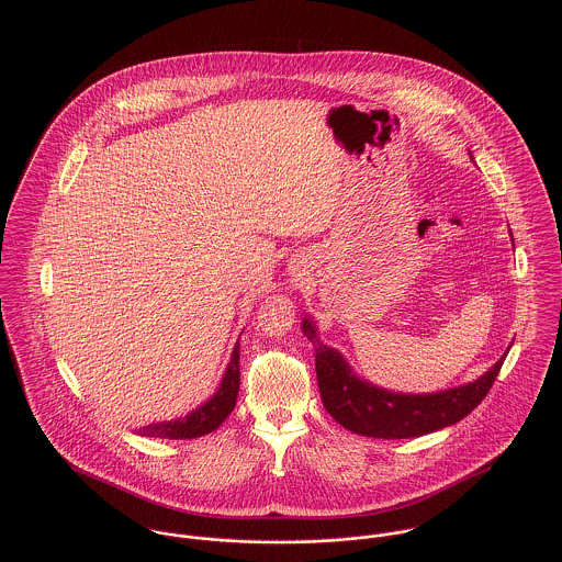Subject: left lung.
Masks as SVG:
<instances>
[{"label": "left lung", "mask_w": 562, "mask_h": 562, "mask_svg": "<svg viewBox=\"0 0 562 562\" xmlns=\"http://www.w3.org/2000/svg\"><path fill=\"white\" fill-rule=\"evenodd\" d=\"M305 335L316 346V376L324 408L348 430L379 437L408 439L452 426L470 415L493 387L504 357L479 381L439 394L404 396L359 381L341 355L324 346L316 328L305 321Z\"/></svg>", "instance_id": "obj_1"}]
</instances>
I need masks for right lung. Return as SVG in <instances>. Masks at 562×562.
I'll return each instance as SVG.
<instances>
[{
	"label": "right lung",
	"instance_id": "obj_1",
	"mask_svg": "<svg viewBox=\"0 0 562 562\" xmlns=\"http://www.w3.org/2000/svg\"><path fill=\"white\" fill-rule=\"evenodd\" d=\"M238 390H240V350L236 346L232 352V361L225 372V379L212 401L205 402L201 408L186 415L183 419L149 424V426L136 428V432L145 435V437H158V439L203 437V435L216 430L227 419V415L234 411L236 401H238Z\"/></svg>",
	"mask_w": 562,
	"mask_h": 562
}]
</instances>
